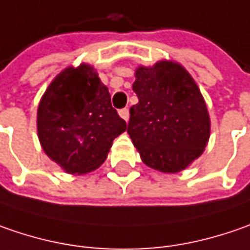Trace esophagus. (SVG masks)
I'll return each instance as SVG.
<instances>
[{"label":"esophagus","mask_w":250,"mask_h":250,"mask_svg":"<svg viewBox=\"0 0 250 250\" xmlns=\"http://www.w3.org/2000/svg\"><path fill=\"white\" fill-rule=\"evenodd\" d=\"M119 114H120V117L125 120V122H128V117H130V113H128V109H122L120 112H119Z\"/></svg>","instance_id":"34e87169"}]
</instances>
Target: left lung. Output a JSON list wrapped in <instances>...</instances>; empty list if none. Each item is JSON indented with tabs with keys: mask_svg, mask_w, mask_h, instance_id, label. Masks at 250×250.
<instances>
[{
	"mask_svg": "<svg viewBox=\"0 0 250 250\" xmlns=\"http://www.w3.org/2000/svg\"><path fill=\"white\" fill-rule=\"evenodd\" d=\"M127 133L146 167L178 173L204 152L211 122L196 81L183 65L170 60L136 68Z\"/></svg>",
	"mask_w": 250,
	"mask_h": 250,
	"instance_id": "left-lung-1",
	"label": "left lung"
}]
</instances>
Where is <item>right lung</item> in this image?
<instances>
[{"mask_svg": "<svg viewBox=\"0 0 250 250\" xmlns=\"http://www.w3.org/2000/svg\"><path fill=\"white\" fill-rule=\"evenodd\" d=\"M44 154L71 175L98 169L127 125L112 107L107 86L92 65H70L50 82L38 106Z\"/></svg>", "mask_w": 250, "mask_h": 250, "instance_id": "right-lung-1", "label": "right lung"}]
</instances>
